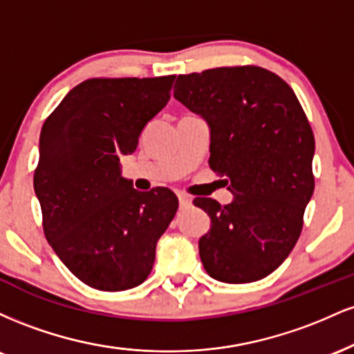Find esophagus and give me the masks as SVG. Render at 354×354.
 Listing matches in <instances>:
<instances>
[{"instance_id":"obj_1","label":"esophagus","mask_w":354,"mask_h":354,"mask_svg":"<svg viewBox=\"0 0 354 354\" xmlns=\"http://www.w3.org/2000/svg\"><path fill=\"white\" fill-rule=\"evenodd\" d=\"M178 200H180L181 208H189L191 206V198L185 193H178Z\"/></svg>"}]
</instances>
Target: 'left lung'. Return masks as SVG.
Masks as SVG:
<instances>
[{
	"instance_id": "left-lung-1",
	"label": "left lung",
	"mask_w": 354,
	"mask_h": 354,
	"mask_svg": "<svg viewBox=\"0 0 354 354\" xmlns=\"http://www.w3.org/2000/svg\"><path fill=\"white\" fill-rule=\"evenodd\" d=\"M174 98L209 124V166L233 193L226 206L193 201L211 218L200 238L206 273L233 284L266 278L298 241L315 189V136L301 104L259 66L180 75Z\"/></svg>"
}]
</instances>
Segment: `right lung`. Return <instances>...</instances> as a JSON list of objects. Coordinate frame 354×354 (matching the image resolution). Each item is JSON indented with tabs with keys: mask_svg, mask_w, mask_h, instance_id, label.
<instances>
[{
	"mask_svg": "<svg viewBox=\"0 0 354 354\" xmlns=\"http://www.w3.org/2000/svg\"><path fill=\"white\" fill-rule=\"evenodd\" d=\"M174 78L86 80L41 128L33 183L44 236L64 266L95 290L143 283L158 239L176 214L171 189L138 191L120 165L166 106Z\"/></svg>",
	"mask_w": 354,
	"mask_h": 354,
	"instance_id": "obj_1",
	"label": "right lung"
}]
</instances>
